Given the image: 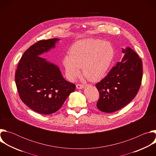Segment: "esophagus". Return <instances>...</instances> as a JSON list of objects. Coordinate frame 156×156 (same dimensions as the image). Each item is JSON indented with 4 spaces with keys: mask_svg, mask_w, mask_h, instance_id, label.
I'll use <instances>...</instances> for the list:
<instances>
[{
    "mask_svg": "<svg viewBox=\"0 0 156 156\" xmlns=\"http://www.w3.org/2000/svg\"><path fill=\"white\" fill-rule=\"evenodd\" d=\"M76 88L77 89H79V90H81V89L84 88V85H82V84H77L76 85Z\"/></svg>",
    "mask_w": 156,
    "mask_h": 156,
    "instance_id": "1",
    "label": "esophagus"
}]
</instances>
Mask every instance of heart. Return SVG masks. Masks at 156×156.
Returning a JSON list of instances; mask_svg holds the SVG:
<instances>
[{
	"instance_id": "b5f03b06",
	"label": "heart",
	"mask_w": 156,
	"mask_h": 156,
	"mask_svg": "<svg viewBox=\"0 0 156 156\" xmlns=\"http://www.w3.org/2000/svg\"><path fill=\"white\" fill-rule=\"evenodd\" d=\"M114 51L111 44L101 40L89 39L75 44L70 54L65 55L63 64L66 76L74 81L81 73L91 81H98L105 75L112 63Z\"/></svg>"
}]
</instances>
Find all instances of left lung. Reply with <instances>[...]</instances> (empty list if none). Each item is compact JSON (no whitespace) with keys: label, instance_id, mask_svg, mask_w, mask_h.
<instances>
[{"label":"left lung","instance_id":"left-lung-1","mask_svg":"<svg viewBox=\"0 0 156 156\" xmlns=\"http://www.w3.org/2000/svg\"><path fill=\"white\" fill-rule=\"evenodd\" d=\"M124 56L107 75L96 84L99 93L97 107L112 113L129 103L137 94L143 78L142 60L130 48L122 49Z\"/></svg>","mask_w":156,"mask_h":156}]
</instances>
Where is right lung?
<instances>
[{
    "instance_id": "1",
    "label": "right lung",
    "mask_w": 156,
    "mask_h": 156,
    "mask_svg": "<svg viewBox=\"0 0 156 156\" xmlns=\"http://www.w3.org/2000/svg\"><path fill=\"white\" fill-rule=\"evenodd\" d=\"M59 39L41 40L22 55L15 73L20 99L35 112L49 115L62 106L75 90V84L65 80L58 66L40 57L55 48Z\"/></svg>"
}]
</instances>
